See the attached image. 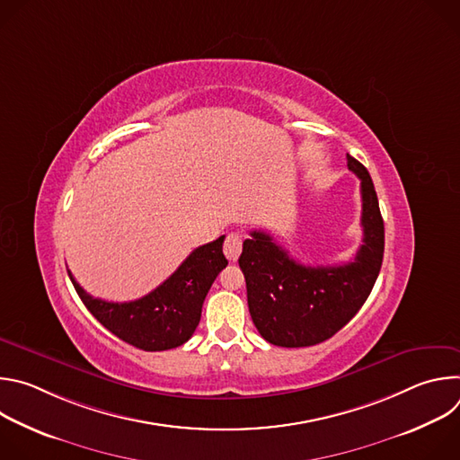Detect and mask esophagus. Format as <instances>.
Here are the masks:
<instances>
[{
	"label": "esophagus",
	"mask_w": 460,
	"mask_h": 460,
	"mask_svg": "<svg viewBox=\"0 0 460 460\" xmlns=\"http://www.w3.org/2000/svg\"><path fill=\"white\" fill-rule=\"evenodd\" d=\"M224 252L231 261H236L240 252H242V236L238 233H231L227 234L226 242H224Z\"/></svg>",
	"instance_id": "esophagus-1"
}]
</instances>
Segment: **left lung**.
<instances>
[{
  "label": "left lung",
  "mask_w": 460,
  "mask_h": 460,
  "mask_svg": "<svg viewBox=\"0 0 460 460\" xmlns=\"http://www.w3.org/2000/svg\"><path fill=\"white\" fill-rule=\"evenodd\" d=\"M360 178L362 245L342 266H302L271 234L251 231L238 258L258 333L270 344L307 348L332 339L367 300L384 256V220L367 169L348 155Z\"/></svg>",
  "instance_id": "8db88e82"
}]
</instances>
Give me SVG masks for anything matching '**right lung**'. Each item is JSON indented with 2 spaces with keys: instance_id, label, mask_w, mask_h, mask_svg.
I'll return each instance as SVG.
<instances>
[{
  "instance_id": "add662e5",
  "label": "right lung",
  "mask_w": 460,
  "mask_h": 460,
  "mask_svg": "<svg viewBox=\"0 0 460 460\" xmlns=\"http://www.w3.org/2000/svg\"><path fill=\"white\" fill-rule=\"evenodd\" d=\"M224 238L196 247L164 284L133 302L94 298L71 271L69 277L85 307L112 335L144 351H165L185 344L199 325L204 300L227 266Z\"/></svg>"
}]
</instances>
